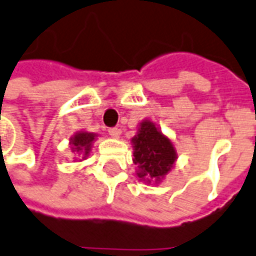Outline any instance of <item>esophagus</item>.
<instances>
[{
  "mask_svg": "<svg viewBox=\"0 0 256 256\" xmlns=\"http://www.w3.org/2000/svg\"><path fill=\"white\" fill-rule=\"evenodd\" d=\"M108 133H109V136H112V137H119L120 136V128H110L108 130Z\"/></svg>",
  "mask_w": 256,
  "mask_h": 256,
  "instance_id": "esophagus-1",
  "label": "esophagus"
}]
</instances>
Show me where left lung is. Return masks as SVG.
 Listing matches in <instances>:
<instances>
[{
  "label": "left lung",
  "instance_id": "obj_1",
  "mask_svg": "<svg viewBox=\"0 0 256 256\" xmlns=\"http://www.w3.org/2000/svg\"><path fill=\"white\" fill-rule=\"evenodd\" d=\"M134 148L133 162L137 166V176L160 182L168 172L176 160V151L171 140L165 137L154 123L144 120L140 123L138 133L132 138Z\"/></svg>",
  "mask_w": 256,
  "mask_h": 256
}]
</instances>
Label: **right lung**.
<instances>
[{
  "mask_svg": "<svg viewBox=\"0 0 256 256\" xmlns=\"http://www.w3.org/2000/svg\"><path fill=\"white\" fill-rule=\"evenodd\" d=\"M94 133H88V132H81L74 136L70 142H71V150L72 152H77L80 158H86L90 151H91L92 142L95 140Z\"/></svg>",
  "mask_w": 256,
  "mask_h": 256,
  "instance_id": "right-lung-1",
  "label": "right lung"
}]
</instances>
